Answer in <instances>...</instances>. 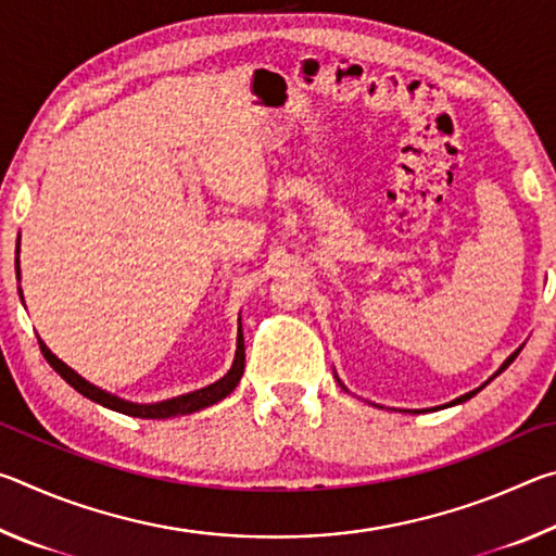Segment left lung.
Here are the masks:
<instances>
[{"instance_id":"1","label":"left lung","mask_w":556,"mask_h":556,"mask_svg":"<svg viewBox=\"0 0 556 556\" xmlns=\"http://www.w3.org/2000/svg\"><path fill=\"white\" fill-rule=\"evenodd\" d=\"M520 351H522V348H517V351H515V353H513L510 357H507V361H505V363L501 365V370H497V372L493 375V378H497V375H501V372H503V370L507 368V365H510V363L515 361V357H517V355H520ZM493 378H491V380H493ZM491 380H488V382H491ZM338 382H341V380H338ZM488 382H483V384H481V388H476V390H470V392H466V394H460V397H456L454 402H448V404H441V407H454V404H460V402H466V400H470V397H473V394H478V392H481V390L485 388V384H488ZM417 412H419V409H414V414H417Z\"/></svg>"}]
</instances>
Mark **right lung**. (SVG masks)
Segmentation results:
<instances>
[{
  "instance_id": "add662e5",
  "label": "right lung",
  "mask_w": 556,
  "mask_h": 556,
  "mask_svg": "<svg viewBox=\"0 0 556 556\" xmlns=\"http://www.w3.org/2000/svg\"><path fill=\"white\" fill-rule=\"evenodd\" d=\"M16 275H18V248H16ZM18 294H22V289H18ZM39 345H41V353H43L46 361H49L51 368L59 372L61 378L68 382L73 390H78L83 397L98 402V404H102V407H108L112 412L127 414V417H139V419H168V417H181V414H193V412H199V409L211 407V404L225 400L235 388H238V382L242 378V370H244V341H242V331L238 328V351H235L232 368L228 370V375H223L218 382H213V384H208V388H201V390H195V392L178 394V397L164 400V402L137 404V402L122 400V397H117V394H112V392L100 390L92 382H88L86 378H80L78 372H75L73 368H68V365H65L63 361H59V357H55L49 351V345H46L41 338H39Z\"/></svg>"
}]
</instances>
